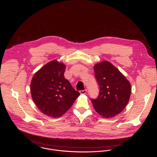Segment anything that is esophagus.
<instances>
[{
  "instance_id": "esophagus-1",
  "label": "esophagus",
  "mask_w": 157,
  "mask_h": 157,
  "mask_svg": "<svg viewBox=\"0 0 157 157\" xmlns=\"http://www.w3.org/2000/svg\"><path fill=\"white\" fill-rule=\"evenodd\" d=\"M79 93H80V94H85L87 93V90H86V89H84V90L80 91Z\"/></svg>"
}]
</instances>
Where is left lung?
I'll list each match as a JSON object with an SVG mask.
<instances>
[{
	"label": "left lung",
	"mask_w": 157,
	"mask_h": 157,
	"mask_svg": "<svg viewBox=\"0 0 157 157\" xmlns=\"http://www.w3.org/2000/svg\"><path fill=\"white\" fill-rule=\"evenodd\" d=\"M95 77L99 86L97 99H91L97 113L104 118L116 116L127 104L131 85L126 78L113 64L104 61L94 66Z\"/></svg>",
	"instance_id": "obj_1"
}]
</instances>
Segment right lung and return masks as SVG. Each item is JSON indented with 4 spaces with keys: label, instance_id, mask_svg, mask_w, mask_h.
<instances>
[{
    "label": "right lung",
    "instance_id": "right-lung-1",
    "mask_svg": "<svg viewBox=\"0 0 157 157\" xmlns=\"http://www.w3.org/2000/svg\"><path fill=\"white\" fill-rule=\"evenodd\" d=\"M65 69L63 63L51 61L33 75L30 84L32 98L38 109L53 118L63 115L80 95L65 79Z\"/></svg>",
    "mask_w": 157,
    "mask_h": 157
}]
</instances>
